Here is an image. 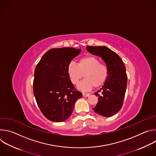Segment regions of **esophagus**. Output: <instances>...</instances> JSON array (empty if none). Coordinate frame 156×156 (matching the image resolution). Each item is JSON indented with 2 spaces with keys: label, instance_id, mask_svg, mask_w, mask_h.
<instances>
[{
  "label": "esophagus",
  "instance_id": "obj_1",
  "mask_svg": "<svg viewBox=\"0 0 156 156\" xmlns=\"http://www.w3.org/2000/svg\"><path fill=\"white\" fill-rule=\"evenodd\" d=\"M83 96L84 97L86 98V97H88L89 96H90V94H89V93H83Z\"/></svg>",
  "mask_w": 156,
  "mask_h": 156
}]
</instances>
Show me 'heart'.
<instances>
[{
  "mask_svg": "<svg viewBox=\"0 0 156 156\" xmlns=\"http://www.w3.org/2000/svg\"><path fill=\"white\" fill-rule=\"evenodd\" d=\"M67 73L73 84H78L80 80L85 79L78 85L81 91L90 90L93 86L98 87L102 86L106 81L108 70L106 66L100 63L95 57L87 56L80 58L77 65L70 63L67 66Z\"/></svg>",
  "mask_w": 156,
  "mask_h": 156,
  "instance_id": "1",
  "label": "heart"
}]
</instances>
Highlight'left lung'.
I'll return each instance as SVG.
<instances>
[{
	"instance_id": "1",
	"label": "left lung",
	"mask_w": 156,
	"mask_h": 156,
	"mask_svg": "<svg viewBox=\"0 0 156 156\" xmlns=\"http://www.w3.org/2000/svg\"><path fill=\"white\" fill-rule=\"evenodd\" d=\"M87 52L101 57L105 63L108 75L105 82L94 94L98 96V102L93 108L94 112L109 117L119 112L125 98L127 85L126 68L122 58L115 52L105 46H86Z\"/></svg>"
}]
</instances>
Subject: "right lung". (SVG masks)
I'll return each instance as SVG.
<instances>
[{
  "instance_id": "obj_1",
  "label": "right lung",
  "mask_w": 156,
  "mask_h": 156,
  "mask_svg": "<svg viewBox=\"0 0 156 156\" xmlns=\"http://www.w3.org/2000/svg\"><path fill=\"white\" fill-rule=\"evenodd\" d=\"M81 51V49L73 48L50 49L36 66L33 93L41 112L51 121L67 120L76 101L83 96L67 73L69 64Z\"/></svg>"
}]
</instances>
